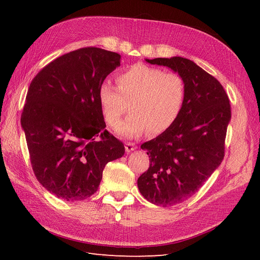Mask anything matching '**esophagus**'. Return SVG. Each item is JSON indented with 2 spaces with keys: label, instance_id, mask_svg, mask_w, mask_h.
I'll list each match as a JSON object with an SVG mask.
<instances>
[{
  "label": "esophagus",
  "instance_id": "esophagus-1",
  "mask_svg": "<svg viewBox=\"0 0 260 260\" xmlns=\"http://www.w3.org/2000/svg\"><path fill=\"white\" fill-rule=\"evenodd\" d=\"M124 148H125V152H127V153H131L132 151H135V149L137 148V146H136L135 143L127 142V143L124 144Z\"/></svg>",
  "mask_w": 260,
  "mask_h": 260
}]
</instances>
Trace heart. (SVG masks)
I'll return each instance as SVG.
<instances>
[{"instance_id": "obj_1", "label": "heart", "mask_w": 260, "mask_h": 260, "mask_svg": "<svg viewBox=\"0 0 260 260\" xmlns=\"http://www.w3.org/2000/svg\"><path fill=\"white\" fill-rule=\"evenodd\" d=\"M117 85L102 84L99 100L106 122L114 128L130 104L132 113L118 129L123 137L137 138L148 130L153 135L164 132L175 123L182 109L184 82L175 73L136 64L118 75Z\"/></svg>"}]
</instances>
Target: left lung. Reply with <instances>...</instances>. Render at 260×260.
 <instances>
[{"label":"left lung","mask_w":260,"mask_h":260,"mask_svg":"<svg viewBox=\"0 0 260 260\" xmlns=\"http://www.w3.org/2000/svg\"><path fill=\"white\" fill-rule=\"evenodd\" d=\"M145 60L170 68L184 82L183 106L175 123L141 145L149 168L138 179L140 193L155 205L168 207L190 199L221 164L230 101L216 78L190 59Z\"/></svg>","instance_id":"1"}]
</instances>
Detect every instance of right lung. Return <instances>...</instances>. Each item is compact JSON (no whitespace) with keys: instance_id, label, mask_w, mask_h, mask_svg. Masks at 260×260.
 Listing matches in <instances>:
<instances>
[{"instance_id":"add662e5","label":"right lung","mask_w":260,"mask_h":260,"mask_svg":"<svg viewBox=\"0 0 260 260\" xmlns=\"http://www.w3.org/2000/svg\"><path fill=\"white\" fill-rule=\"evenodd\" d=\"M120 58L103 49H79L51 61L30 83L21 127L38 181L58 199L90 198L105 165L124 154L121 141L104 130L99 100Z\"/></svg>"}]
</instances>
